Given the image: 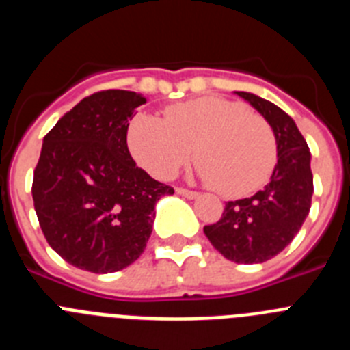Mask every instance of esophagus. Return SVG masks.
I'll use <instances>...</instances> for the list:
<instances>
[{
	"label": "esophagus",
	"instance_id": "esophagus-1",
	"mask_svg": "<svg viewBox=\"0 0 350 350\" xmlns=\"http://www.w3.org/2000/svg\"><path fill=\"white\" fill-rule=\"evenodd\" d=\"M177 194H180V196H185V198H189V200H194V198H198L196 191L184 189V187H177Z\"/></svg>",
	"mask_w": 350,
	"mask_h": 350
}]
</instances>
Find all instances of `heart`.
Instances as JSON below:
<instances>
[{"label": "heart", "mask_w": 350, "mask_h": 350, "mask_svg": "<svg viewBox=\"0 0 350 350\" xmlns=\"http://www.w3.org/2000/svg\"><path fill=\"white\" fill-rule=\"evenodd\" d=\"M128 147L157 178L173 177L196 148L198 175L231 198L261 187L277 163V142L267 120L245 105L212 96L168 107L165 119L137 113L128 126Z\"/></svg>", "instance_id": "1"}]
</instances>
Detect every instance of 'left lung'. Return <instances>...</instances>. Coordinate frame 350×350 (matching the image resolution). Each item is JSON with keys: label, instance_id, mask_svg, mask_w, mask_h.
<instances>
[{"label": "left lung", "instance_id": "left-lung-1", "mask_svg": "<svg viewBox=\"0 0 350 350\" xmlns=\"http://www.w3.org/2000/svg\"><path fill=\"white\" fill-rule=\"evenodd\" d=\"M240 98L267 119L277 142V165L261 191L228 202L222 217L203 228L206 238L226 259L243 265L265 262L282 252L310 212L314 177L310 150L296 122L271 101L252 92Z\"/></svg>", "mask_w": 350, "mask_h": 350}]
</instances>
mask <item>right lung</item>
Listing matches in <instances>:
<instances>
[{
	"instance_id": "1",
	"label": "right lung",
	"mask_w": 350,
	"mask_h": 350,
	"mask_svg": "<svg viewBox=\"0 0 350 350\" xmlns=\"http://www.w3.org/2000/svg\"><path fill=\"white\" fill-rule=\"evenodd\" d=\"M145 98L94 92L45 135L33 178V202L49 245L73 267L112 273L144 252L156 203L173 187L138 168L128 126Z\"/></svg>"
}]
</instances>
